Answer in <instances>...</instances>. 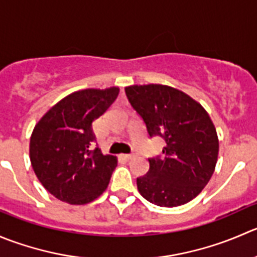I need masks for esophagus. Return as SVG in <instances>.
I'll return each mask as SVG.
<instances>
[{"label": "esophagus", "instance_id": "obj_1", "mask_svg": "<svg viewBox=\"0 0 257 257\" xmlns=\"http://www.w3.org/2000/svg\"><path fill=\"white\" fill-rule=\"evenodd\" d=\"M123 157H125L126 160H131V159H134L135 155L134 154H127V155H123Z\"/></svg>", "mask_w": 257, "mask_h": 257}]
</instances>
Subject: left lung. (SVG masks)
I'll list each match as a JSON object with an SVG mask.
<instances>
[{
    "instance_id": "1",
    "label": "left lung",
    "mask_w": 257,
    "mask_h": 257,
    "mask_svg": "<svg viewBox=\"0 0 257 257\" xmlns=\"http://www.w3.org/2000/svg\"><path fill=\"white\" fill-rule=\"evenodd\" d=\"M125 91L149 136L166 142L164 155L149 159V172L137 179L139 192L157 206L187 204L204 190L217 162L218 139L209 113L166 85H134Z\"/></svg>"
}]
</instances>
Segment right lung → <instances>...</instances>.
<instances>
[{
    "label": "right lung",
    "instance_id": "1",
    "mask_svg": "<svg viewBox=\"0 0 257 257\" xmlns=\"http://www.w3.org/2000/svg\"><path fill=\"white\" fill-rule=\"evenodd\" d=\"M118 92V87L76 91L52 106L35 126L30 140L32 169L56 199L85 205L107 189L117 159L93 150L92 122Z\"/></svg>",
    "mask_w": 257,
    "mask_h": 257
}]
</instances>
